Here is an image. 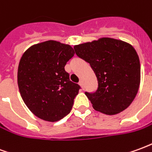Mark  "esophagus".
<instances>
[{
	"label": "esophagus",
	"instance_id": "34e87169",
	"mask_svg": "<svg viewBox=\"0 0 152 152\" xmlns=\"http://www.w3.org/2000/svg\"><path fill=\"white\" fill-rule=\"evenodd\" d=\"M79 85H80V86H81V87H83V81H82V80H80Z\"/></svg>",
	"mask_w": 152,
	"mask_h": 152
}]
</instances>
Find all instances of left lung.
Returning a JSON list of instances; mask_svg holds the SVG:
<instances>
[{
	"mask_svg": "<svg viewBox=\"0 0 152 152\" xmlns=\"http://www.w3.org/2000/svg\"><path fill=\"white\" fill-rule=\"evenodd\" d=\"M76 55L89 63L98 80L95 92H86L93 107L115 115L130 105L140 85V62L129 44L102 37L74 46Z\"/></svg>",
	"mask_w": 152,
	"mask_h": 152,
	"instance_id": "1",
	"label": "left lung"
}]
</instances>
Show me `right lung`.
Instances as JSON below:
<instances>
[{
	"instance_id": "right-lung-1",
	"label": "right lung",
	"mask_w": 152,
	"mask_h": 152,
	"mask_svg": "<svg viewBox=\"0 0 152 152\" xmlns=\"http://www.w3.org/2000/svg\"><path fill=\"white\" fill-rule=\"evenodd\" d=\"M75 54L69 45L47 40L23 54L18 68V85L25 104L35 115L54 122L72 108L80 86L70 80L64 66Z\"/></svg>"
}]
</instances>
